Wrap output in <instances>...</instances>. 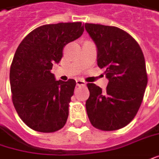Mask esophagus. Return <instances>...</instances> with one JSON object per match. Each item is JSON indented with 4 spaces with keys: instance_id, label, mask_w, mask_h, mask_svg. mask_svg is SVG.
Segmentation results:
<instances>
[{
    "instance_id": "obj_1",
    "label": "esophagus",
    "mask_w": 159,
    "mask_h": 159,
    "mask_svg": "<svg viewBox=\"0 0 159 159\" xmlns=\"http://www.w3.org/2000/svg\"><path fill=\"white\" fill-rule=\"evenodd\" d=\"M76 85L77 86H84L85 84H86V83L84 82V80H82V79H76Z\"/></svg>"
}]
</instances>
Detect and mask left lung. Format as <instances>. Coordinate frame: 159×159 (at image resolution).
<instances>
[{
  "mask_svg": "<svg viewBox=\"0 0 159 159\" xmlns=\"http://www.w3.org/2000/svg\"><path fill=\"white\" fill-rule=\"evenodd\" d=\"M85 30L98 48V65L105 70L106 90L88 84L86 101L89 119L95 128L116 130L132 121L147 86L143 51L125 30L113 26L85 23Z\"/></svg>",
  "mask_w": 159,
  "mask_h": 159,
  "instance_id": "obj_1",
  "label": "left lung"
}]
</instances>
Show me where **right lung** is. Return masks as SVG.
<instances>
[{
  "label": "right lung",
  "mask_w": 159,
  "mask_h": 159,
  "mask_svg": "<svg viewBox=\"0 0 159 159\" xmlns=\"http://www.w3.org/2000/svg\"><path fill=\"white\" fill-rule=\"evenodd\" d=\"M82 22L39 27L21 41L9 73L12 101L20 119L39 132H55L65 125L75 81H57L53 63L62 57L66 44L83 34Z\"/></svg>",
  "instance_id": "right-lung-1"
}]
</instances>
